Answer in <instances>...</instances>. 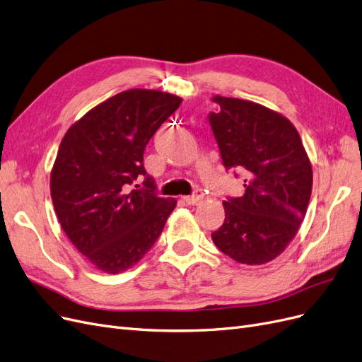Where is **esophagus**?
Listing matches in <instances>:
<instances>
[{
	"label": "esophagus",
	"mask_w": 362,
	"mask_h": 362,
	"mask_svg": "<svg viewBox=\"0 0 362 362\" xmlns=\"http://www.w3.org/2000/svg\"><path fill=\"white\" fill-rule=\"evenodd\" d=\"M203 192H200V191H197L194 195H188V197H183V202L186 203V204H189V206H197V204H200L202 202H203Z\"/></svg>",
	"instance_id": "1"
}]
</instances>
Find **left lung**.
Segmentation results:
<instances>
[{
  "instance_id": "1",
  "label": "left lung",
  "mask_w": 362,
  "mask_h": 362,
  "mask_svg": "<svg viewBox=\"0 0 362 362\" xmlns=\"http://www.w3.org/2000/svg\"><path fill=\"white\" fill-rule=\"evenodd\" d=\"M215 139L227 170L242 173L245 192L224 202V224L212 233L219 251L243 264L276 259L304 221L313 168L287 117L260 103L214 96Z\"/></svg>"
}]
</instances>
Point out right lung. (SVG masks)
Listing matches in <instances>:
<instances>
[{
    "instance_id": "obj_1",
    "label": "right lung",
    "mask_w": 362,
    "mask_h": 362,
    "mask_svg": "<svg viewBox=\"0 0 362 362\" xmlns=\"http://www.w3.org/2000/svg\"><path fill=\"white\" fill-rule=\"evenodd\" d=\"M182 98L132 88L90 110L69 127L51 170V197L66 236L105 274L135 266L153 247L176 207L155 194L143 155ZM139 188V185H136Z\"/></svg>"
}]
</instances>
